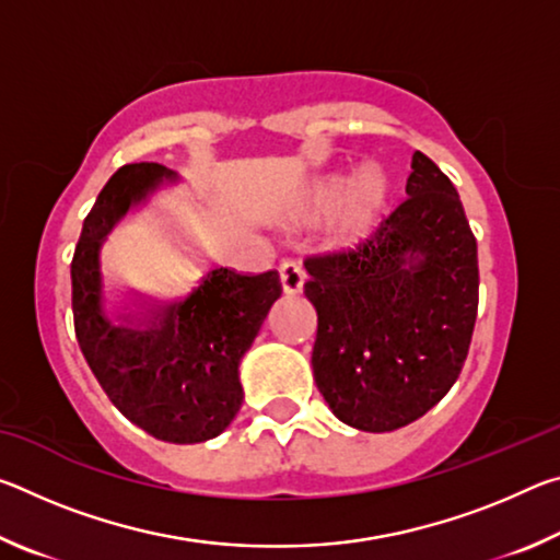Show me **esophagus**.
<instances>
[{
  "label": "esophagus",
  "mask_w": 560,
  "mask_h": 560,
  "mask_svg": "<svg viewBox=\"0 0 560 560\" xmlns=\"http://www.w3.org/2000/svg\"><path fill=\"white\" fill-rule=\"evenodd\" d=\"M279 279H281L283 293H299L303 289V279H306V271H303L299 261L287 259V261H281V267H279Z\"/></svg>",
  "instance_id": "obj_1"
}]
</instances>
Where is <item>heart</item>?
I'll use <instances>...</instances> for the list:
<instances>
[{
  "instance_id": "1",
  "label": "heart",
  "mask_w": 560,
  "mask_h": 560,
  "mask_svg": "<svg viewBox=\"0 0 560 560\" xmlns=\"http://www.w3.org/2000/svg\"><path fill=\"white\" fill-rule=\"evenodd\" d=\"M390 177L377 165L358 170L353 179L343 175H326L314 183L306 195V212L320 217L330 212L328 242L334 246H355L365 242L381 224Z\"/></svg>"
}]
</instances>
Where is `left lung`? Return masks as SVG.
I'll return each instance as SVG.
<instances>
[{
    "label": "left lung",
    "mask_w": 560,
    "mask_h": 560,
    "mask_svg": "<svg viewBox=\"0 0 560 560\" xmlns=\"http://www.w3.org/2000/svg\"><path fill=\"white\" fill-rule=\"evenodd\" d=\"M407 200L355 249L308 257L314 381L340 422L393 432L462 373L479 306L477 240L450 177L415 150Z\"/></svg>",
    "instance_id": "left-lung-1"
}]
</instances>
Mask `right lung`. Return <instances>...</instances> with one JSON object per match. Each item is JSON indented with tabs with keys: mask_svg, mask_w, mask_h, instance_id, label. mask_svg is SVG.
<instances>
[{
	"mask_svg": "<svg viewBox=\"0 0 560 560\" xmlns=\"http://www.w3.org/2000/svg\"><path fill=\"white\" fill-rule=\"evenodd\" d=\"M165 179L175 183L177 175L158 163H132L101 189L71 261L73 326L93 375L132 424L163 442L195 444L222 434L240 412L242 355L281 296V281L277 271L214 269L187 299L150 308L140 320L145 326L106 318L101 244Z\"/></svg>",
	"mask_w": 560,
	"mask_h": 560,
	"instance_id": "1",
	"label": "right lung"
}]
</instances>
